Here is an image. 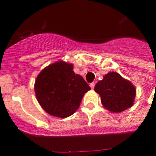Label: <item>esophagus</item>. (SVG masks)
<instances>
[{
  "mask_svg": "<svg viewBox=\"0 0 156 156\" xmlns=\"http://www.w3.org/2000/svg\"><path fill=\"white\" fill-rule=\"evenodd\" d=\"M94 85H95V84L94 82H92V83H90V88L91 89H94Z\"/></svg>",
  "mask_w": 156,
  "mask_h": 156,
  "instance_id": "obj_1",
  "label": "esophagus"
}]
</instances>
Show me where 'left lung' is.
<instances>
[{
	"instance_id": "left-lung-1",
	"label": "left lung",
	"mask_w": 156,
	"mask_h": 156,
	"mask_svg": "<svg viewBox=\"0 0 156 156\" xmlns=\"http://www.w3.org/2000/svg\"><path fill=\"white\" fill-rule=\"evenodd\" d=\"M95 92L101 97L104 107L113 113H120L134 104L136 87L129 80L119 73L108 72L94 87Z\"/></svg>"
}]
</instances>
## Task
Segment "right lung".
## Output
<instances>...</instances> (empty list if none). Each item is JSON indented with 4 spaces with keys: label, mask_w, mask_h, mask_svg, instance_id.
<instances>
[{
    "label": "right lung",
    "mask_w": 156,
    "mask_h": 156,
    "mask_svg": "<svg viewBox=\"0 0 156 156\" xmlns=\"http://www.w3.org/2000/svg\"><path fill=\"white\" fill-rule=\"evenodd\" d=\"M34 90L38 102L46 113L66 118L78 110L90 87L81 75L74 72L73 65L60 60L40 72Z\"/></svg>",
    "instance_id": "add662e5"
}]
</instances>
